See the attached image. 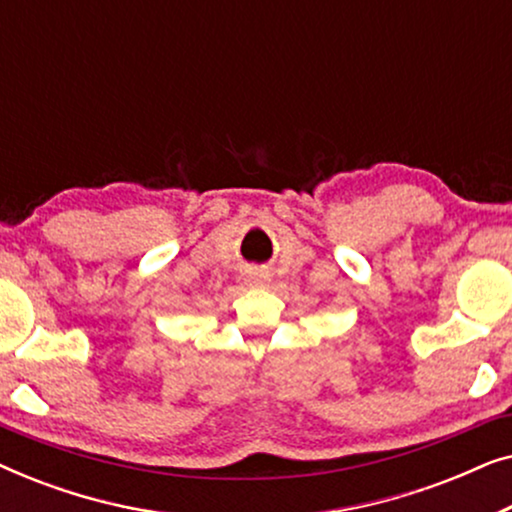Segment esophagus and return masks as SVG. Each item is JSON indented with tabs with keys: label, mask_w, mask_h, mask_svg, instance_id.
I'll return each instance as SVG.
<instances>
[{
	"label": "esophagus",
	"mask_w": 512,
	"mask_h": 512,
	"mask_svg": "<svg viewBox=\"0 0 512 512\" xmlns=\"http://www.w3.org/2000/svg\"><path fill=\"white\" fill-rule=\"evenodd\" d=\"M247 282L251 284V286H263L265 282H268V275H265V272H251V275L247 277Z\"/></svg>",
	"instance_id": "esophagus-1"
}]
</instances>
